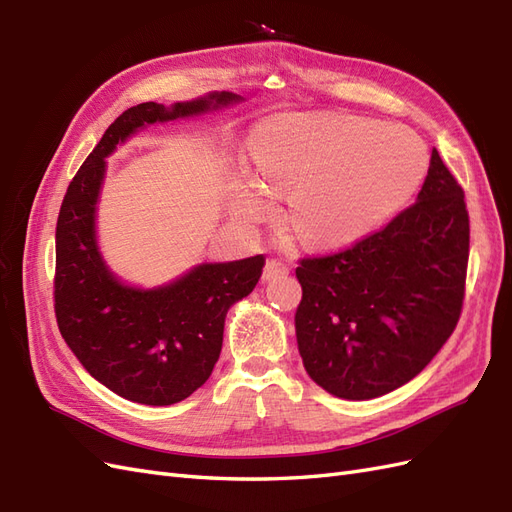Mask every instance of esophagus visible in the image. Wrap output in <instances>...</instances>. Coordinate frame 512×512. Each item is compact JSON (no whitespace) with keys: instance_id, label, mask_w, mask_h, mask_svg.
<instances>
[{"instance_id":"34e87169","label":"esophagus","mask_w":512,"mask_h":512,"mask_svg":"<svg viewBox=\"0 0 512 512\" xmlns=\"http://www.w3.org/2000/svg\"><path fill=\"white\" fill-rule=\"evenodd\" d=\"M288 273H290V267L286 265V262L273 258V260H267L265 273H262V280L271 282V280H277V277H284V275H288Z\"/></svg>"}]
</instances>
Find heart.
Returning <instances> with one entry per match:
<instances>
[{
  "label": "heart",
  "instance_id": "heart-1",
  "mask_svg": "<svg viewBox=\"0 0 512 512\" xmlns=\"http://www.w3.org/2000/svg\"><path fill=\"white\" fill-rule=\"evenodd\" d=\"M252 162L262 188L288 198V222L309 247H339L369 235L421 188L429 168L423 138L406 126L359 117H277L260 126ZM235 211L252 222L267 196L243 181Z\"/></svg>",
  "mask_w": 512,
  "mask_h": 512
}]
</instances>
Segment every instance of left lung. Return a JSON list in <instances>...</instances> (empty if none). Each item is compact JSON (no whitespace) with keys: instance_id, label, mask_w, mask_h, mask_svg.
Returning <instances> with one entry per match:
<instances>
[{"instance_id":"1","label":"left lung","mask_w":512,"mask_h":512,"mask_svg":"<svg viewBox=\"0 0 512 512\" xmlns=\"http://www.w3.org/2000/svg\"><path fill=\"white\" fill-rule=\"evenodd\" d=\"M468 256L463 190L433 149L414 205L344 250L299 260L294 329L309 378L374 399L421 374L459 322Z\"/></svg>"}]
</instances>
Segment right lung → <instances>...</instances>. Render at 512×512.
Wrapping results in <instances>:
<instances>
[{
	"label": "right lung",
	"mask_w": 512,
	"mask_h": 512,
	"mask_svg": "<svg viewBox=\"0 0 512 512\" xmlns=\"http://www.w3.org/2000/svg\"><path fill=\"white\" fill-rule=\"evenodd\" d=\"M237 96L211 94L162 106L143 102L121 113L68 185L55 232V318L83 367L119 397L170 406L203 386L220 359L228 307L258 284L265 256L198 265L156 290L119 284L96 247V203L104 158L147 123L211 111Z\"/></svg>",
	"instance_id": "right-lung-1"
}]
</instances>
